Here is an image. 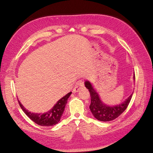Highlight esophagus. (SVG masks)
<instances>
[{"mask_svg":"<svg viewBox=\"0 0 153 153\" xmlns=\"http://www.w3.org/2000/svg\"><path fill=\"white\" fill-rule=\"evenodd\" d=\"M84 86V80H78L75 85V87L73 88V92H77L78 91H80L82 88Z\"/></svg>","mask_w":153,"mask_h":153,"instance_id":"34e87169","label":"esophagus"}]
</instances>
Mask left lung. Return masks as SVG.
<instances>
[{
	"label": "left lung",
	"instance_id": "obj_1",
	"mask_svg": "<svg viewBox=\"0 0 153 153\" xmlns=\"http://www.w3.org/2000/svg\"><path fill=\"white\" fill-rule=\"evenodd\" d=\"M133 78L135 80V73ZM84 84L87 89H89L91 95V103L89 108L94 117L100 121H110L118 117L127 108L131 99L132 94L121 104L108 106L101 101L99 94L94 89L90 82L85 81Z\"/></svg>",
	"mask_w": 153,
	"mask_h": 153
}]
</instances>
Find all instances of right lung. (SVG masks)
<instances>
[{"instance_id": "obj_1", "label": "right lung", "mask_w": 153, "mask_h": 153, "mask_svg": "<svg viewBox=\"0 0 153 153\" xmlns=\"http://www.w3.org/2000/svg\"><path fill=\"white\" fill-rule=\"evenodd\" d=\"M71 92H69L67 94L63 96L60 99L57 103L55 104L52 109L45 113H33L29 112L26 110L24 106L22 105L20 101H18V103L24 111L25 114L28 116L32 121H34L37 124L43 126H52L57 124L61 120V117L65 108L67 103L68 99L71 95Z\"/></svg>"}]
</instances>
